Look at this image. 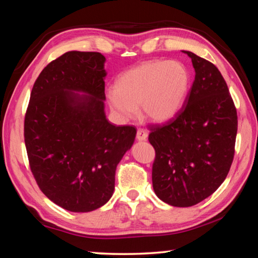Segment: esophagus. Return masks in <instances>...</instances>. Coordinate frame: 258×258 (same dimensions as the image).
<instances>
[{
	"mask_svg": "<svg viewBox=\"0 0 258 258\" xmlns=\"http://www.w3.org/2000/svg\"><path fill=\"white\" fill-rule=\"evenodd\" d=\"M148 138V133L146 130L143 128H139L138 132H137V140L138 141H145Z\"/></svg>",
	"mask_w": 258,
	"mask_h": 258,
	"instance_id": "1",
	"label": "esophagus"
}]
</instances>
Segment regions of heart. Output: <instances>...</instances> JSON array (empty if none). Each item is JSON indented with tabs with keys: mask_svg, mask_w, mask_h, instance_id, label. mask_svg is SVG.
Returning a JSON list of instances; mask_svg holds the SVG:
<instances>
[{
	"mask_svg": "<svg viewBox=\"0 0 258 258\" xmlns=\"http://www.w3.org/2000/svg\"><path fill=\"white\" fill-rule=\"evenodd\" d=\"M189 86V71L180 61L148 60L121 74L106 98L121 120L133 119L140 106L145 118L164 123L180 110Z\"/></svg>",
	"mask_w": 258,
	"mask_h": 258,
	"instance_id": "b5f03b06",
	"label": "heart"
}]
</instances>
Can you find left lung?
Listing matches in <instances>:
<instances>
[{"mask_svg":"<svg viewBox=\"0 0 258 258\" xmlns=\"http://www.w3.org/2000/svg\"><path fill=\"white\" fill-rule=\"evenodd\" d=\"M196 76L175 117L151 125L152 186L164 203L190 207L214 194L233 161L237 109L215 64L190 51Z\"/></svg>","mask_w":258,"mask_h":258,"instance_id":"1","label":"left lung"}]
</instances>
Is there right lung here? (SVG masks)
Here are the masks:
<instances>
[{"label":"right lung","mask_w":258,"mask_h":258,"mask_svg":"<svg viewBox=\"0 0 258 258\" xmlns=\"http://www.w3.org/2000/svg\"><path fill=\"white\" fill-rule=\"evenodd\" d=\"M106 58L69 51L35 81L25 115L30 171L51 202L75 213L111 198L116 167L132 147L134 126H115L104 113Z\"/></svg>","instance_id":"right-lung-1"}]
</instances>
